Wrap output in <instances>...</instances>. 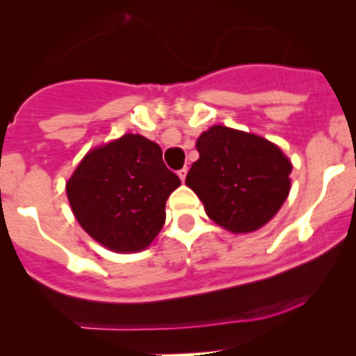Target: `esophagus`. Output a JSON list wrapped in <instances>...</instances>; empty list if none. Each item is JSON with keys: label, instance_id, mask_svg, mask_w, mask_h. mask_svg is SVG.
Returning a JSON list of instances; mask_svg holds the SVG:
<instances>
[{"label": "esophagus", "instance_id": "1", "mask_svg": "<svg viewBox=\"0 0 356 356\" xmlns=\"http://www.w3.org/2000/svg\"><path fill=\"white\" fill-rule=\"evenodd\" d=\"M186 173H188V170H186V168H183V170L178 171V177H179V179H181V181H185Z\"/></svg>", "mask_w": 356, "mask_h": 356}]
</instances>
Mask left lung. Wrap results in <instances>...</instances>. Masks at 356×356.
I'll return each instance as SVG.
<instances>
[{
  "mask_svg": "<svg viewBox=\"0 0 356 356\" xmlns=\"http://www.w3.org/2000/svg\"><path fill=\"white\" fill-rule=\"evenodd\" d=\"M197 149L200 158L186 185L223 229L235 234L261 229L286 202L293 166L267 139L213 126L200 136Z\"/></svg>",
  "mask_w": 356,
  "mask_h": 356,
  "instance_id": "left-lung-1",
  "label": "left lung"
}]
</instances>
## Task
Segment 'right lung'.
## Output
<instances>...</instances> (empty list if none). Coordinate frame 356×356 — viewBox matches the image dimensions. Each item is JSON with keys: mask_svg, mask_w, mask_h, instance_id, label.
Returning a JSON list of instances; mask_svg holds the SVG:
<instances>
[{"mask_svg": "<svg viewBox=\"0 0 356 356\" xmlns=\"http://www.w3.org/2000/svg\"><path fill=\"white\" fill-rule=\"evenodd\" d=\"M179 183L156 143L124 134L82 159L67 197L92 238L115 252H138L161 230L166 200Z\"/></svg>", "mask_w": 356, "mask_h": 356, "instance_id": "1", "label": "right lung"}]
</instances>
